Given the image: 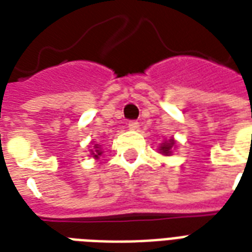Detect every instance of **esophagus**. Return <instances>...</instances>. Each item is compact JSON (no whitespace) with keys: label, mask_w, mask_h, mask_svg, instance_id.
<instances>
[{"label":"esophagus","mask_w":252,"mask_h":252,"mask_svg":"<svg viewBox=\"0 0 252 252\" xmlns=\"http://www.w3.org/2000/svg\"><path fill=\"white\" fill-rule=\"evenodd\" d=\"M139 121H136V120H131L129 123H128V128L129 129H132V131H137L139 129Z\"/></svg>","instance_id":"obj_1"}]
</instances>
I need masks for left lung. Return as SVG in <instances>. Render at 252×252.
I'll use <instances>...</instances> for the list:
<instances>
[{"instance_id":"left-lung-1","label":"left lung","mask_w":252,"mask_h":252,"mask_svg":"<svg viewBox=\"0 0 252 252\" xmlns=\"http://www.w3.org/2000/svg\"><path fill=\"white\" fill-rule=\"evenodd\" d=\"M173 144H175V141L173 140H169V141H167V143H163V144H161V147H160V151H161L164 155H168L169 151H171V148L173 147Z\"/></svg>"}]
</instances>
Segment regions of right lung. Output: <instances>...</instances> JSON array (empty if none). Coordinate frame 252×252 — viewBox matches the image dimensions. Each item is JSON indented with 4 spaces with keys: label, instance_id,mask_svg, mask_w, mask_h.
<instances>
[{
    "label": "right lung",
    "instance_id": "obj_1",
    "mask_svg": "<svg viewBox=\"0 0 252 252\" xmlns=\"http://www.w3.org/2000/svg\"><path fill=\"white\" fill-rule=\"evenodd\" d=\"M94 148H96V151H94V152H92V155H93V156H94V158H98V156L101 155V151L98 150V145L97 144L94 145Z\"/></svg>",
    "mask_w": 252,
    "mask_h": 252
}]
</instances>
